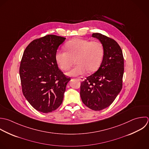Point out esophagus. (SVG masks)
Returning a JSON list of instances; mask_svg holds the SVG:
<instances>
[{
    "label": "esophagus",
    "mask_w": 149,
    "mask_h": 149,
    "mask_svg": "<svg viewBox=\"0 0 149 149\" xmlns=\"http://www.w3.org/2000/svg\"><path fill=\"white\" fill-rule=\"evenodd\" d=\"M78 79L79 80V81H84V78L83 77H78Z\"/></svg>",
    "instance_id": "1"
}]
</instances>
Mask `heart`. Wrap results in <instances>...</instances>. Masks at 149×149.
<instances>
[{"instance_id": "heart-1", "label": "heart", "mask_w": 149, "mask_h": 149, "mask_svg": "<svg viewBox=\"0 0 149 149\" xmlns=\"http://www.w3.org/2000/svg\"><path fill=\"white\" fill-rule=\"evenodd\" d=\"M67 51L58 50L55 58L58 67L64 71L68 70L74 60L77 65L67 72L69 76H78L96 71L100 67L104 57V47L99 40L76 38L66 44Z\"/></svg>"}]
</instances>
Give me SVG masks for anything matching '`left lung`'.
Returning a JSON list of instances; mask_svg holds the SVG:
<instances>
[{"instance_id": "obj_1", "label": "left lung", "mask_w": 149, "mask_h": 149, "mask_svg": "<svg viewBox=\"0 0 149 149\" xmlns=\"http://www.w3.org/2000/svg\"><path fill=\"white\" fill-rule=\"evenodd\" d=\"M92 36L104 47V57L98 70L81 84L80 96L84 104L95 111L110 106L123 88L124 61L123 52L113 39L100 33Z\"/></svg>"}]
</instances>
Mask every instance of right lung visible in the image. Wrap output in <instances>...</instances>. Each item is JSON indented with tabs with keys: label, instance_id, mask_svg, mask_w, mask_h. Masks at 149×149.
Segmentation results:
<instances>
[{
	"label": "right lung",
	"instance_id": "1",
	"mask_svg": "<svg viewBox=\"0 0 149 149\" xmlns=\"http://www.w3.org/2000/svg\"><path fill=\"white\" fill-rule=\"evenodd\" d=\"M65 38L47 35L34 39L25 49L19 66L22 92L37 111L48 113L61 104L70 77L58 68L55 56Z\"/></svg>",
	"mask_w": 149,
	"mask_h": 149
}]
</instances>
